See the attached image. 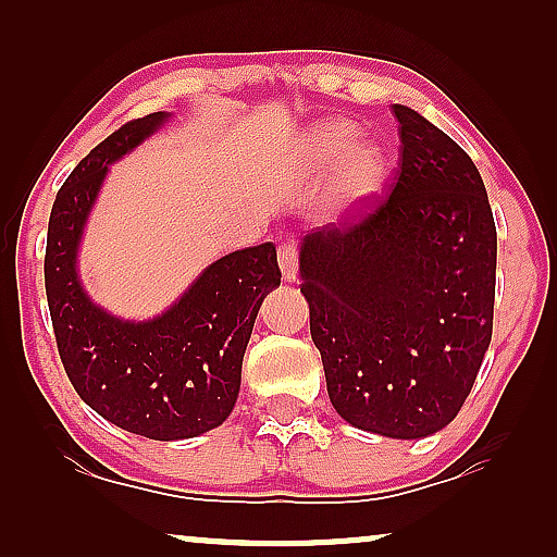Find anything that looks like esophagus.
Here are the masks:
<instances>
[{"mask_svg":"<svg viewBox=\"0 0 557 557\" xmlns=\"http://www.w3.org/2000/svg\"><path fill=\"white\" fill-rule=\"evenodd\" d=\"M278 265H281V276H284V281L296 278V250L292 243H281L278 246Z\"/></svg>","mask_w":557,"mask_h":557,"instance_id":"34e87169","label":"esophagus"}]
</instances>
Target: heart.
<instances>
[{
    "instance_id": "1",
    "label": "heart",
    "mask_w": 557,
    "mask_h": 557,
    "mask_svg": "<svg viewBox=\"0 0 557 557\" xmlns=\"http://www.w3.org/2000/svg\"><path fill=\"white\" fill-rule=\"evenodd\" d=\"M304 162L309 170L324 172L334 166L332 195L337 205H360L380 193L387 177V151L375 139H357L349 121H322L304 139Z\"/></svg>"
}]
</instances>
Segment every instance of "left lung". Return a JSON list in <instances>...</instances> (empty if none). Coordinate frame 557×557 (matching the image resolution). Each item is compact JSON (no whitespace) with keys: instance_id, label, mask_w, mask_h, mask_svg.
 <instances>
[{"instance_id":"obj_1","label":"left lung","mask_w":557,"mask_h":557,"mask_svg":"<svg viewBox=\"0 0 557 557\" xmlns=\"http://www.w3.org/2000/svg\"><path fill=\"white\" fill-rule=\"evenodd\" d=\"M393 193L360 223L299 250L326 393L360 431L413 441L446 429L492 342L497 227L467 151L408 106Z\"/></svg>"}]
</instances>
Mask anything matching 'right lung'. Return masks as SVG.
Here are the masks:
<instances>
[{"instance_id":"obj_1","label":"right lung","mask_w":557,"mask_h":557,"mask_svg":"<svg viewBox=\"0 0 557 557\" xmlns=\"http://www.w3.org/2000/svg\"><path fill=\"white\" fill-rule=\"evenodd\" d=\"M170 111L128 121L71 172L52 202L45 292L58 352L75 393L136 436H202L233 413L258 309L281 284L276 246L233 250L149 319H126L90 299L78 253L111 164L154 136Z\"/></svg>"}]
</instances>
